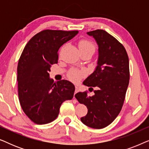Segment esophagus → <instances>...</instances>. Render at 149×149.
I'll use <instances>...</instances> for the list:
<instances>
[{"mask_svg": "<svg viewBox=\"0 0 149 149\" xmlns=\"http://www.w3.org/2000/svg\"><path fill=\"white\" fill-rule=\"evenodd\" d=\"M79 88L77 86H76L75 87V92H74V94L75 93H77V92H79Z\"/></svg>", "mask_w": 149, "mask_h": 149, "instance_id": "obj_1", "label": "esophagus"}]
</instances>
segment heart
Segmentation results:
<instances>
[{"instance_id": "b5f03b06", "label": "heart", "mask_w": 149, "mask_h": 149, "mask_svg": "<svg viewBox=\"0 0 149 149\" xmlns=\"http://www.w3.org/2000/svg\"><path fill=\"white\" fill-rule=\"evenodd\" d=\"M79 49H91L94 50L95 47L92 42L87 40H82L79 43ZM83 75V72L81 70H77V69H72L68 74V77L73 82H78L80 80L81 77Z\"/></svg>"}]
</instances>
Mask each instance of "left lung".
I'll list each match as a JSON object with an SVG mask.
<instances>
[{"label": "left lung", "instance_id": "8db88e82", "mask_svg": "<svg viewBox=\"0 0 149 149\" xmlns=\"http://www.w3.org/2000/svg\"><path fill=\"white\" fill-rule=\"evenodd\" d=\"M97 45V66L83 81V85L96 87L94 95L79 92L75 97L88 111L81 121L88 127L102 129L111 124L123 107L129 85V58L124 47L103 30L87 32ZM92 88V87H90Z\"/></svg>", "mask_w": 149, "mask_h": 149}]
</instances>
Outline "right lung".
Here are the masks:
<instances>
[{
	"mask_svg": "<svg viewBox=\"0 0 149 149\" xmlns=\"http://www.w3.org/2000/svg\"><path fill=\"white\" fill-rule=\"evenodd\" d=\"M78 31L45 30L38 32L24 47L18 62V95L26 115L36 124L49 123L59 115L63 102L74 95V85L67 80L49 77L57 64L58 50Z\"/></svg>",
	"mask_w": 149,
	"mask_h": 149,
	"instance_id": "add662e5",
	"label": "right lung"
}]
</instances>
